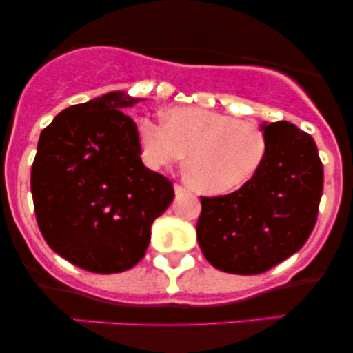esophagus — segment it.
Masks as SVG:
<instances>
[{"label": "esophagus", "instance_id": "esophagus-1", "mask_svg": "<svg viewBox=\"0 0 353 353\" xmlns=\"http://www.w3.org/2000/svg\"><path fill=\"white\" fill-rule=\"evenodd\" d=\"M174 190H176V196L177 197L184 196V194H190V190L188 188H184V185H181V184L174 185Z\"/></svg>", "mask_w": 353, "mask_h": 353}]
</instances>
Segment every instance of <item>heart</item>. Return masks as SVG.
Wrapping results in <instances>:
<instances>
[{
  "mask_svg": "<svg viewBox=\"0 0 353 353\" xmlns=\"http://www.w3.org/2000/svg\"><path fill=\"white\" fill-rule=\"evenodd\" d=\"M144 163L169 168L188 153L190 179L209 196L232 192L264 163L267 141L250 121L208 108L177 106L165 111V124L141 117L136 124Z\"/></svg>",
  "mask_w": 353,
  "mask_h": 353,
  "instance_id": "obj_1",
  "label": "heart"
}]
</instances>
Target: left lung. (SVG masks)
Returning <instances> with one entry per match:
<instances>
[{"label": "left lung", "instance_id": "obj_1", "mask_svg": "<svg viewBox=\"0 0 353 353\" xmlns=\"http://www.w3.org/2000/svg\"><path fill=\"white\" fill-rule=\"evenodd\" d=\"M264 163L228 196L201 197L197 242L216 269L255 275L297 252L317 221L323 165L310 134L287 121L262 124Z\"/></svg>", "mask_w": 353, "mask_h": 353}]
</instances>
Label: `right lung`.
Here are the masks:
<instances>
[{
    "instance_id": "add662e5",
    "label": "right lung",
    "mask_w": 353,
    "mask_h": 353,
    "mask_svg": "<svg viewBox=\"0 0 353 353\" xmlns=\"http://www.w3.org/2000/svg\"><path fill=\"white\" fill-rule=\"evenodd\" d=\"M112 91L66 108L43 129L33 168L36 221L48 245L71 264L116 274L144 257L154 219L174 199L172 182L141 161L139 103Z\"/></svg>"
}]
</instances>
